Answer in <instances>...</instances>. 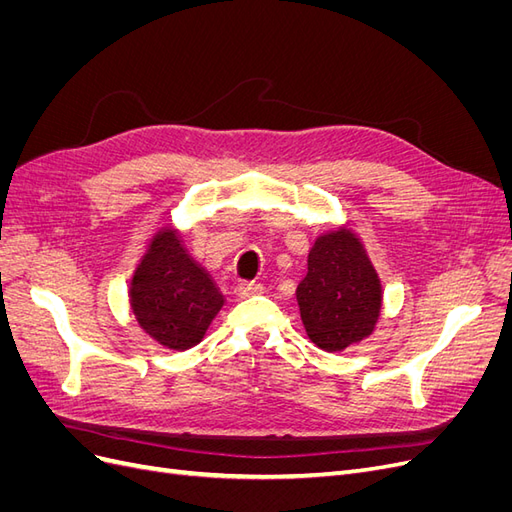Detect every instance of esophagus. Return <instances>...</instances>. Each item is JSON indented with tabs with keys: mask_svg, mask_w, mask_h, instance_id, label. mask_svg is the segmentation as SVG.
<instances>
[{
	"mask_svg": "<svg viewBox=\"0 0 512 512\" xmlns=\"http://www.w3.org/2000/svg\"><path fill=\"white\" fill-rule=\"evenodd\" d=\"M262 290H265V288H262V284H256V282H243V284H239V288H237L241 299L256 297V294H262Z\"/></svg>",
	"mask_w": 512,
	"mask_h": 512,
	"instance_id": "1",
	"label": "esophagus"
}]
</instances>
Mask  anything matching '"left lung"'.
Segmentation results:
<instances>
[{"instance_id": "1", "label": "left lung", "mask_w": 512, "mask_h": 512, "mask_svg": "<svg viewBox=\"0 0 512 512\" xmlns=\"http://www.w3.org/2000/svg\"><path fill=\"white\" fill-rule=\"evenodd\" d=\"M297 301L307 337L322 350L339 352L371 335L380 318L382 286L352 230L337 228L316 239Z\"/></svg>"}]
</instances>
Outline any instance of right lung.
Wrapping results in <instances>:
<instances>
[{
  "mask_svg": "<svg viewBox=\"0 0 512 512\" xmlns=\"http://www.w3.org/2000/svg\"><path fill=\"white\" fill-rule=\"evenodd\" d=\"M130 305L141 329L158 344L188 350L205 337L224 294L185 252L179 232L164 226L134 271Z\"/></svg>",
  "mask_w": 512,
  "mask_h": 512,
  "instance_id": "obj_1",
  "label": "right lung"
}]
</instances>
